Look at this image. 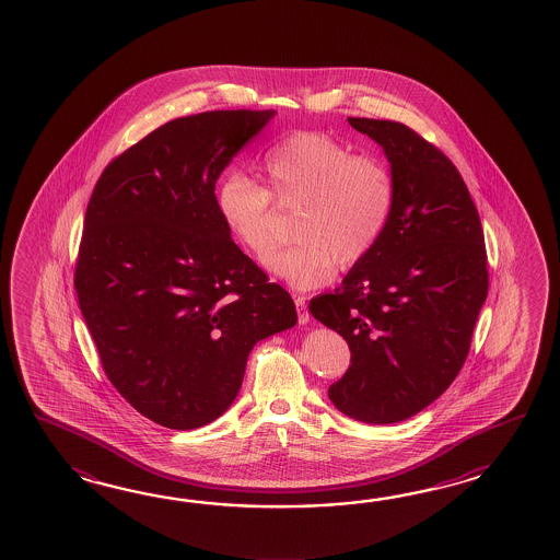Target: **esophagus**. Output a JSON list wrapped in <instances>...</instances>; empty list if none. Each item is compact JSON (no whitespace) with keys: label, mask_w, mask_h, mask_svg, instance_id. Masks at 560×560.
I'll return each mask as SVG.
<instances>
[{"label":"esophagus","mask_w":560,"mask_h":560,"mask_svg":"<svg viewBox=\"0 0 560 560\" xmlns=\"http://www.w3.org/2000/svg\"><path fill=\"white\" fill-rule=\"evenodd\" d=\"M296 304L298 322L306 324L310 320L308 306H306V296H294Z\"/></svg>","instance_id":"esophagus-1"}]
</instances>
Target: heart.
<instances>
[{
    "mask_svg": "<svg viewBox=\"0 0 560 560\" xmlns=\"http://www.w3.org/2000/svg\"><path fill=\"white\" fill-rule=\"evenodd\" d=\"M266 188L230 172L215 188V210L244 250L268 260L278 246V212L296 210L290 250L270 262L298 290L332 280L338 266L364 262L393 214L394 178L381 158L352 154L324 131L298 130L272 143L262 158Z\"/></svg>",
    "mask_w": 560,
    "mask_h": 560,
    "instance_id": "1",
    "label": "heart"
}]
</instances>
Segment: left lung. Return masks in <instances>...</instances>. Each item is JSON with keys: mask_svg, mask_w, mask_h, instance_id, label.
<instances>
[{"mask_svg": "<svg viewBox=\"0 0 560 560\" xmlns=\"http://www.w3.org/2000/svg\"><path fill=\"white\" fill-rule=\"evenodd\" d=\"M390 160L394 206L369 258L310 312L340 334L350 366L334 406L393 424L434 402L465 364L488 294L487 246L465 179L448 155L390 119L348 118Z\"/></svg>", "mask_w": 560, "mask_h": 560, "instance_id": "1", "label": "left lung"}]
</instances>
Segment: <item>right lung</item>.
<instances>
[{
    "label": "right lung",
    "instance_id": "obj_1",
    "mask_svg": "<svg viewBox=\"0 0 560 560\" xmlns=\"http://www.w3.org/2000/svg\"><path fill=\"white\" fill-rule=\"evenodd\" d=\"M272 116L172 119L116 155L88 202L73 270L85 326L107 381L166 429L226 412L254 345L296 324L215 210V179Z\"/></svg>",
    "mask_w": 560,
    "mask_h": 560
}]
</instances>
